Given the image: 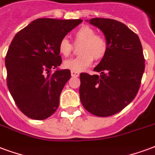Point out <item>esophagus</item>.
Segmentation results:
<instances>
[{"instance_id":"obj_1","label":"esophagus","mask_w":155,"mask_h":155,"mask_svg":"<svg viewBox=\"0 0 155 155\" xmlns=\"http://www.w3.org/2000/svg\"><path fill=\"white\" fill-rule=\"evenodd\" d=\"M79 74L80 73H78V72H76V71H71V75H72V77H78Z\"/></svg>"}]
</instances>
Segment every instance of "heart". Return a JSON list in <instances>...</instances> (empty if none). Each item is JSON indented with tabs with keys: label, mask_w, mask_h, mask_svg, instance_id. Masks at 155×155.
<instances>
[{
	"label": "heart",
	"mask_w": 155,
	"mask_h": 155,
	"mask_svg": "<svg viewBox=\"0 0 155 155\" xmlns=\"http://www.w3.org/2000/svg\"><path fill=\"white\" fill-rule=\"evenodd\" d=\"M73 42L79 47V56L72 58L64 63V66L72 71L81 72L92 64L94 59L100 60L106 54L109 43L106 38L101 35L95 34L92 28L84 25L73 32ZM58 50L63 56L68 57L73 51V44L67 39L62 38L58 45Z\"/></svg>",
	"instance_id": "1"
}]
</instances>
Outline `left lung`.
Masks as SVG:
<instances>
[{
	"instance_id": "left-lung-1",
	"label": "left lung",
	"mask_w": 155,
	"mask_h": 155,
	"mask_svg": "<svg viewBox=\"0 0 155 155\" xmlns=\"http://www.w3.org/2000/svg\"><path fill=\"white\" fill-rule=\"evenodd\" d=\"M89 22L103 32L109 48L94 68L101 75L80 74V100L89 113L109 117L130 104L139 91L145 71L142 46L139 37L119 21L94 18Z\"/></svg>"
}]
</instances>
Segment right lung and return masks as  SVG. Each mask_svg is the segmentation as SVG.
Listing matches in <instances>:
<instances>
[{"label": "right lung", "mask_w": 155, "mask_h": 155, "mask_svg": "<svg viewBox=\"0 0 155 155\" xmlns=\"http://www.w3.org/2000/svg\"><path fill=\"white\" fill-rule=\"evenodd\" d=\"M82 22L38 18L17 32L10 43L5 59L7 87L27 117L43 120L58 109L60 93L71 77L69 69L51 73L62 63L58 45Z\"/></svg>", "instance_id": "1"}]
</instances>
